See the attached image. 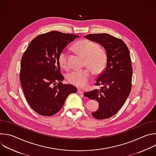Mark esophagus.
<instances>
[{"instance_id": "1", "label": "esophagus", "mask_w": 156, "mask_h": 156, "mask_svg": "<svg viewBox=\"0 0 156 156\" xmlns=\"http://www.w3.org/2000/svg\"><path fill=\"white\" fill-rule=\"evenodd\" d=\"M77 92H78V93L80 94H83V93H84V91H83V90H80V89H78Z\"/></svg>"}]
</instances>
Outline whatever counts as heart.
Masks as SVG:
<instances>
[{
    "instance_id": "1",
    "label": "heart",
    "mask_w": 156,
    "mask_h": 156,
    "mask_svg": "<svg viewBox=\"0 0 156 156\" xmlns=\"http://www.w3.org/2000/svg\"><path fill=\"white\" fill-rule=\"evenodd\" d=\"M73 48L80 55L84 57V65L90 68L94 75H99L104 72L107 62V54L105 48L99 46L98 43L87 39L78 40L73 44ZM68 58V51L62 50L58 56V62L62 68L69 69ZM89 69L86 68L81 70L72 71L66 75V80L71 84L78 87H83L92 78L93 73Z\"/></svg>"
}]
</instances>
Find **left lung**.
Here are the masks:
<instances>
[{"mask_svg":"<svg viewBox=\"0 0 156 156\" xmlns=\"http://www.w3.org/2000/svg\"><path fill=\"white\" fill-rule=\"evenodd\" d=\"M85 37L104 46L107 62L95 83L101 87L85 92L84 96L99 102L98 110L92 113L95 119H108L120 109L131 91L133 68L129 52L122 39L108 34H89Z\"/></svg>","mask_w":156,"mask_h":156,"instance_id":"1","label":"left lung"}]
</instances>
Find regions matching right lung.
<instances>
[{"mask_svg": "<svg viewBox=\"0 0 156 156\" xmlns=\"http://www.w3.org/2000/svg\"><path fill=\"white\" fill-rule=\"evenodd\" d=\"M79 36L53 31L36 37L22 56L20 79L25 98L32 109L52 116L62 108L66 99L77 89L63 84L58 56Z\"/></svg>", "mask_w": 156, "mask_h": 156, "instance_id": "obj_1", "label": "right lung"}]
</instances>
